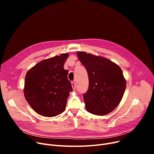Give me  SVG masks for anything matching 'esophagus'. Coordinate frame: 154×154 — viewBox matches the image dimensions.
Segmentation results:
<instances>
[{
    "label": "esophagus",
    "mask_w": 154,
    "mask_h": 154,
    "mask_svg": "<svg viewBox=\"0 0 154 154\" xmlns=\"http://www.w3.org/2000/svg\"><path fill=\"white\" fill-rule=\"evenodd\" d=\"M72 87H73V89L74 90H75V88H76V84H75V82H74V81H73V82H72Z\"/></svg>",
    "instance_id": "obj_1"
}]
</instances>
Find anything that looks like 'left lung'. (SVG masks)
Segmentation results:
<instances>
[{"mask_svg":"<svg viewBox=\"0 0 154 154\" xmlns=\"http://www.w3.org/2000/svg\"><path fill=\"white\" fill-rule=\"evenodd\" d=\"M77 57L89 80L88 91L83 94L87 110L97 116L107 115L118 106L125 90L122 69L106 58L85 52H79Z\"/></svg>","mask_w":154,"mask_h":154,"instance_id":"obj_1","label":"left lung"}]
</instances>
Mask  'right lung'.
I'll list each match as a JSON object with an SVG mask.
<instances>
[{
	"instance_id": "add662e5",
	"label": "right lung",
	"mask_w": 154,
	"mask_h": 154,
	"mask_svg": "<svg viewBox=\"0 0 154 154\" xmlns=\"http://www.w3.org/2000/svg\"><path fill=\"white\" fill-rule=\"evenodd\" d=\"M68 54L44 60L27 73L23 93L30 107L37 114L48 117L58 116L66 107L72 91L68 70L63 69Z\"/></svg>"
}]
</instances>
